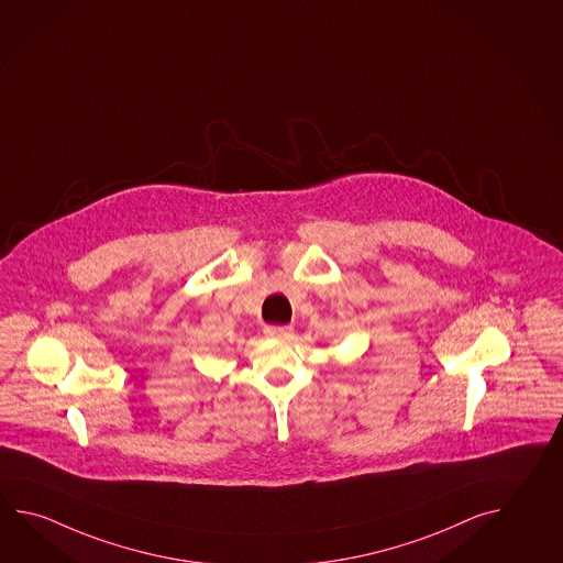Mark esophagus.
I'll use <instances>...</instances> for the list:
<instances>
[{
    "instance_id": "esophagus-1",
    "label": "esophagus",
    "mask_w": 563,
    "mask_h": 563,
    "mask_svg": "<svg viewBox=\"0 0 563 563\" xmlns=\"http://www.w3.org/2000/svg\"><path fill=\"white\" fill-rule=\"evenodd\" d=\"M264 334H266L268 339H280V341H285V339L292 336V327H266Z\"/></svg>"
}]
</instances>
